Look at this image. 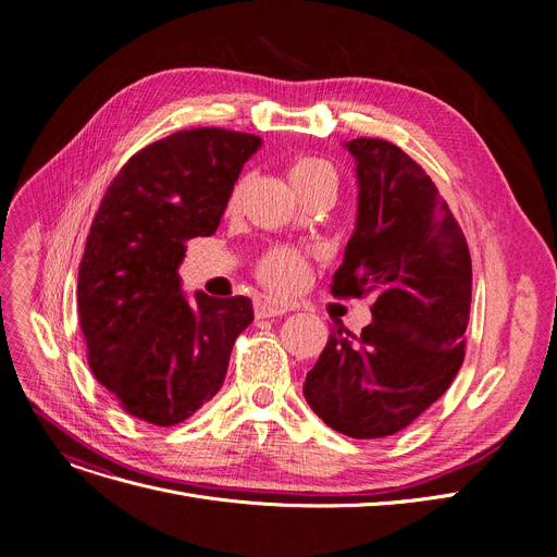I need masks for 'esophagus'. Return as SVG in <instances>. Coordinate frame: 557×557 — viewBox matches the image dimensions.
Wrapping results in <instances>:
<instances>
[{"label": "esophagus", "mask_w": 557, "mask_h": 557, "mask_svg": "<svg viewBox=\"0 0 557 557\" xmlns=\"http://www.w3.org/2000/svg\"><path fill=\"white\" fill-rule=\"evenodd\" d=\"M286 311H294V305L282 302L277 298H259L255 302V313L259 318H275V315H284Z\"/></svg>", "instance_id": "34e87169"}]
</instances>
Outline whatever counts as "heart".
I'll return each mask as SVG.
<instances>
[{
	"instance_id": "heart-1",
	"label": "heart",
	"mask_w": 557,
	"mask_h": 557,
	"mask_svg": "<svg viewBox=\"0 0 557 557\" xmlns=\"http://www.w3.org/2000/svg\"><path fill=\"white\" fill-rule=\"evenodd\" d=\"M286 178L294 187L300 198H305L307 194H313L323 187H336V173L332 169L330 162L313 158V156H298L294 160H288L286 164ZM242 191H244V181H239L237 185L232 187L230 196H227V210H237V205L242 200ZM309 267L302 255H298L296 250L288 248H275L271 250L267 257L259 261L257 267V275L259 280L271 286L273 290H294L300 288L307 280Z\"/></svg>"
}]
</instances>
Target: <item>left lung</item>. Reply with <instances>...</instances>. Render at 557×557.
<instances>
[{
  "instance_id": "left-lung-1",
  "label": "left lung",
  "mask_w": 557,
  "mask_h": 557,
  "mask_svg": "<svg viewBox=\"0 0 557 557\" xmlns=\"http://www.w3.org/2000/svg\"><path fill=\"white\" fill-rule=\"evenodd\" d=\"M357 225L334 273L338 298H372L359 336L343 325L305 379L313 413L359 441L406 429L465 359L472 259L449 205L399 146L357 137Z\"/></svg>"
}]
</instances>
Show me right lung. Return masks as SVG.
Returning <instances> with one entry per match:
<instances>
[{
    "label": "right lung",
    "mask_w": 557,
    "mask_h": 557,
    "mask_svg": "<svg viewBox=\"0 0 557 557\" xmlns=\"http://www.w3.org/2000/svg\"><path fill=\"white\" fill-rule=\"evenodd\" d=\"M250 133L194 128L144 146L116 173L87 234L78 318L87 361L126 413L173 426L210 401L232 345L252 323L244 296L183 294L185 242L210 237L244 164Z\"/></svg>",
    "instance_id": "right-lung-1"
}]
</instances>
